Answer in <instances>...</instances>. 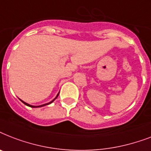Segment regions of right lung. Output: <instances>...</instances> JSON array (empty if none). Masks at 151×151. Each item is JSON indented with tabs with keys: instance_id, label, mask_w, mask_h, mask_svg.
<instances>
[{
	"instance_id": "add662e5",
	"label": "right lung",
	"mask_w": 151,
	"mask_h": 151,
	"mask_svg": "<svg viewBox=\"0 0 151 151\" xmlns=\"http://www.w3.org/2000/svg\"><path fill=\"white\" fill-rule=\"evenodd\" d=\"M58 96H59V94L57 95L56 96V97H55V98L54 99H53V100H52L50 102V103H45V104H43V105H41V106H32V105H29V104H28V103H25L24 101H22V100H21V99H20V100L22 101V103H24L25 105H27V106H30V107H41V106H46V105H48V104H50V103H52V102H53V101L55 100V99H56L57 97H58Z\"/></svg>"
}]
</instances>
